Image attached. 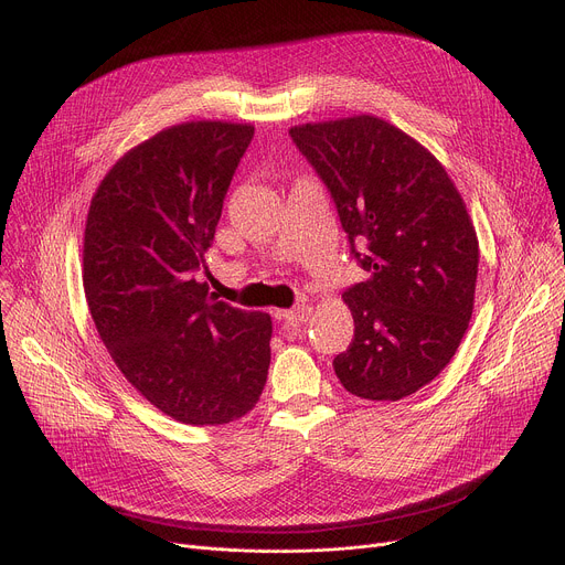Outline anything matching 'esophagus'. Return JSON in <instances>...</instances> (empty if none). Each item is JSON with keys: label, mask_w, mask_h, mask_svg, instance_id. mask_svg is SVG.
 I'll return each mask as SVG.
<instances>
[{"label": "esophagus", "mask_w": 565, "mask_h": 565, "mask_svg": "<svg viewBox=\"0 0 565 565\" xmlns=\"http://www.w3.org/2000/svg\"><path fill=\"white\" fill-rule=\"evenodd\" d=\"M310 315H312V308H310V306H296V308H291V310L280 312V317H282L285 321H289V323H302V321H308Z\"/></svg>", "instance_id": "1"}]
</instances>
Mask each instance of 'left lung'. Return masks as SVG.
I'll list each match as a JSON object with an SVG mask.
<instances>
[{"mask_svg":"<svg viewBox=\"0 0 565 565\" xmlns=\"http://www.w3.org/2000/svg\"><path fill=\"white\" fill-rule=\"evenodd\" d=\"M289 136L371 274L341 296L355 337L334 373L364 401L412 396L446 369L472 317L480 244L466 203L446 167L382 117L300 124Z\"/></svg>","mask_w":565,"mask_h":565,"instance_id":"8db88e82","label":"left lung"}]
</instances>
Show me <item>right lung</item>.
Segmentation results:
<instances>
[{
    "mask_svg": "<svg viewBox=\"0 0 565 565\" xmlns=\"http://www.w3.org/2000/svg\"><path fill=\"white\" fill-rule=\"evenodd\" d=\"M255 128L169 126L99 183L83 235L85 300L113 362L162 414L224 425L248 414L271 362V317L228 306L194 274Z\"/></svg>",
    "mask_w": 565,
    "mask_h": 565,
    "instance_id": "add662e5",
    "label": "right lung"
}]
</instances>
